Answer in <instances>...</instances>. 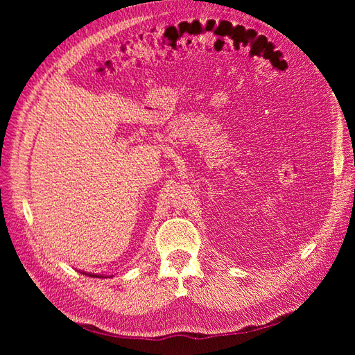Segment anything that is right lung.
Listing matches in <instances>:
<instances>
[{
  "label": "right lung",
  "instance_id": "right-lung-1",
  "mask_svg": "<svg viewBox=\"0 0 355 355\" xmlns=\"http://www.w3.org/2000/svg\"><path fill=\"white\" fill-rule=\"evenodd\" d=\"M81 274L84 275H89V277H96V278H108V275H101V274H92V272H85V271H81ZM110 277H114V275H110Z\"/></svg>",
  "mask_w": 355,
  "mask_h": 355
}]
</instances>
